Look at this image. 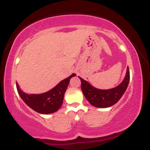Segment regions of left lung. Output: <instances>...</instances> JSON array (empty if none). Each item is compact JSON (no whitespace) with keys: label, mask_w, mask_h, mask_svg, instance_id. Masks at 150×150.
<instances>
[{"label":"left lung","mask_w":150,"mask_h":150,"mask_svg":"<svg viewBox=\"0 0 150 150\" xmlns=\"http://www.w3.org/2000/svg\"><path fill=\"white\" fill-rule=\"evenodd\" d=\"M79 78L81 80V89L87 100L95 107L107 108L116 104L125 93L130 81V71L128 67L123 82L117 87L109 89H97L87 81L80 77Z\"/></svg>","instance_id":"1"}]
</instances>
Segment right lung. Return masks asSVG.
<instances>
[{
  "mask_svg": "<svg viewBox=\"0 0 150 150\" xmlns=\"http://www.w3.org/2000/svg\"><path fill=\"white\" fill-rule=\"evenodd\" d=\"M75 75V74H72L70 76L61 81L51 90L39 94H26L20 89L18 82L16 87L20 97L27 106L39 113L49 114L56 112L61 108L70 79Z\"/></svg>",
  "mask_w": 150,
  "mask_h": 150,
  "instance_id": "add662e5",
  "label": "right lung"
}]
</instances>
